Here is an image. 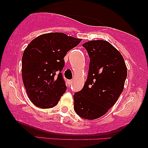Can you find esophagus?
<instances>
[{
    "instance_id": "34e87169",
    "label": "esophagus",
    "mask_w": 148,
    "mask_h": 148,
    "mask_svg": "<svg viewBox=\"0 0 148 148\" xmlns=\"http://www.w3.org/2000/svg\"><path fill=\"white\" fill-rule=\"evenodd\" d=\"M72 82H73V81H72V80H69V81H68V84L69 85H72Z\"/></svg>"
}]
</instances>
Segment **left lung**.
Here are the masks:
<instances>
[{
  "instance_id": "left-lung-1",
  "label": "left lung",
  "mask_w": 148,
  "mask_h": 148,
  "mask_svg": "<svg viewBox=\"0 0 148 148\" xmlns=\"http://www.w3.org/2000/svg\"><path fill=\"white\" fill-rule=\"evenodd\" d=\"M90 58L86 82L74 95V111L81 118L95 120L103 115L123 92L127 68L120 51L103 40L82 45Z\"/></svg>"
}]
</instances>
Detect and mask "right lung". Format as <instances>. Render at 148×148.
<instances>
[{"mask_svg": "<svg viewBox=\"0 0 148 148\" xmlns=\"http://www.w3.org/2000/svg\"><path fill=\"white\" fill-rule=\"evenodd\" d=\"M81 40L64 33H50L37 37L27 46L22 56V79L34 105L50 108L58 103L67 89L61 73L63 58Z\"/></svg>", "mask_w": 148, "mask_h": 148, "instance_id": "add662e5", "label": "right lung"}]
</instances>
